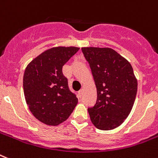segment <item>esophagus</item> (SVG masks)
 <instances>
[{
    "mask_svg": "<svg viewBox=\"0 0 158 158\" xmlns=\"http://www.w3.org/2000/svg\"><path fill=\"white\" fill-rule=\"evenodd\" d=\"M83 90H80V91H79V98H82V97H83Z\"/></svg>",
    "mask_w": 158,
    "mask_h": 158,
    "instance_id": "obj_1",
    "label": "esophagus"
}]
</instances>
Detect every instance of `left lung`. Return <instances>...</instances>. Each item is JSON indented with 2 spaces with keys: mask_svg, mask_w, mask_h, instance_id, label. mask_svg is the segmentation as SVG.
<instances>
[{
  "mask_svg": "<svg viewBox=\"0 0 158 158\" xmlns=\"http://www.w3.org/2000/svg\"><path fill=\"white\" fill-rule=\"evenodd\" d=\"M97 89V100L88 108L92 124L100 130L117 128L130 113L137 80L127 59L111 48L83 47Z\"/></svg>",
  "mask_w": 158,
  "mask_h": 158,
  "instance_id": "left-lung-1",
  "label": "left lung"
}]
</instances>
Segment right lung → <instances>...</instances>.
Returning a JSON list of instances; mask_svg holds the SVG:
<instances>
[{
  "label": "right lung",
  "instance_id": "obj_1",
  "mask_svg": "<svg viewBox=\"0 0 158 158\" xmlns=\"http://www.w3.org/2000/svg\"><path fill=\"white\" fill-rule=\"evenodd\" d=\"M79 47L57 46L42 52L30 62L23 76L24 95L34 117L47 125L67 120L78 104L68 87L63 67Z\"/></svg>",
  "mask_w": 158,
  "mask_h": 158
}]
</instances>
